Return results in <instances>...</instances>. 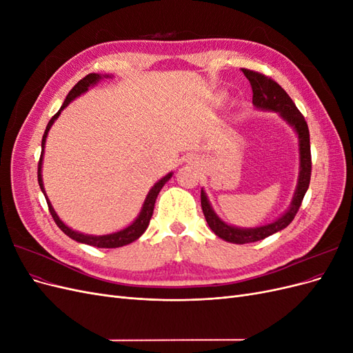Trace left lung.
<instances>
[{
  "instance_id": "obj_1",
  "label": "left lung",
  "mask_w": 353,
  "mask_h": 353,
  "mask_svg": "<svg viewBox=\"0 0 353 353\" xmlns=\"http://www.w3.org/2000/svg\"><path fill=\"white\" fill-rule=\"evenodd\" d=\"M241 70L244 73V77L249 79L252 85L254 108L259 110L279 113L281 119L285 121V123L290 125L294 130L299 138V176H297V185L294 190V194L288 209L280 218H276L271 223H266V225H261V227H253V228L234 227V225H230V223H227L225 221H222L216 215V212L213 210L206 191L201 188V194H200L201 209H203V213H205L208 225L219 239L234 244L259 241L272 236L275 232L284 230L288 223L294 219L299 208L302 205V200L309 187V181H311V168H312L307 123L305 121V117L302 116V113L297 110L293 100L288 97V94L271 78L249 69H241Z\"/></svg>"
}]
</instances>
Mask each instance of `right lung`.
Segmentation results:
<instances>
[{
    "label": "right lung",
    "mask_w": 353,
    "mask_h": 353,
    "mask_svg": "<svg viewBox=\"0 0 353 353\" xmlns=\"http://www.w3.org/2000/svg\"><path fill=\"white\" fill-rule=\"evenodd\" d=\"M104 78H112L110 74H100V73H90L87 74V77L82 78L74 87L69 91L68 97L65 100V103L61 104L60 110L51 117V121L48 122L47 128H46V132L44 135H42V143H41V157H39V163H38V183H39V187H41V191L44 193L46 196V200L48 203V209H50V213L52 219H54V222L57 223V227L66 234V236H69L72 240L78 241V243H83V244H90V245H94V248H100V249H116V248H122V245H126L130 244L135 240L140 239L144 231L147 230L148 223H150V219L153 216V210H154V203H156V199H157V194L160 193V190H162V187L168 183V181L172 178L174 172H169L168 175H165L162 179H159L157 183L150 188V191H148V194L145 196V200L143 203V208L140 210V213H138V216L130 223V225L125 227L123 230H119L116 232H110V234H104V236H92V234H83V232H79V231H74L72 230L70 227H68L65 222H63L59 215L56 213L54 208H52L51 201L48 200L47 197V193H46V188H44V183H42V159H44V148H46V143H47V135L51 130L52 123H54L57 121V117L60 116L61 110L66 109L68 105L70 104V101H73L77 97H79V95L87 92L91 87H94V85H97L101 79Z\"/></svg>",
    "instance_id": "obj_1"
}]
</instances>
